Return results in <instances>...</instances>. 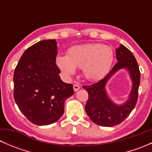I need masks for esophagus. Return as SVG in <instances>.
I'll return each mask as SVG.
<instances>
[{"label":"esophagus","mask_w":152,"mask_h":152,"mask_svg":"<svg viewBox=\"0 0 152 152\" xmlns=\"http://www.w3.org/2000/svg\"><path fill=\"white\" fill-rule=\"evenodd\" d=\"M79 89H80V87H79V85H77V84H75V85H73V90H74L75 92L78 91Z\"/></svg>","instance_id":"obj_1"}]
</instances>
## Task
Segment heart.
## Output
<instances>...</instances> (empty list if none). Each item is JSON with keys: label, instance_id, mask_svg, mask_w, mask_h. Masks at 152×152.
<instances>
[{"label": "heart", "instance_id": "1", "mask_svg": "<svg viewBox=\"0 0 152 152\" xmlns=\"http://www.w3.org/2000/svg\"><path fill=\"white\" fill-rule=\"evenodd\" d=\"M113 61L114 52L111 47L88 43L71 47L67 50V56H57L56 63L66 76L74 75L76 68H82L85 79L97 81L108 73Z\"/></svg>", "mask_w": 152, "mask_h": 152}]
</instances>
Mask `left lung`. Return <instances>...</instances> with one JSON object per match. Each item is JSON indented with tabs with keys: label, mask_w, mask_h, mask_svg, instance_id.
I'll return each instance as SVG.
<instances>
[{
	"label": "left lung",
	"mask_w": 152,
	"mask_h": 152,
	"mask_svg": "<svg viewBox=\"0 0 152 152\" xmlns=\"http://www.w3.org/2000/svg\"><path fill=\"white\" fill-rule=\"evenodd\" d=\"M115 53L118 62L110 73L97 83L83 86L89 96L85 105L86 113L93 123L102 126L118 125L129 115L137 102L140 73L135 57L122 44L116 48ZM121 69H126L129 72L133 86L129 99L121 105H117L108 97L105 85L110 78Z\"/></svg>",
	"instance_id": "left-lung-1"
}]
</instances>
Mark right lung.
Segmentation results:
<instances>
[{
  "label": "right lung",
  "mask_w": 152,
  "mask_h": 152,
  "mask_svg": "<svg viewBox=\"0 0 152 152\" xmlns=\"http://www.w3.org/2000/svg\"><path fill=\"white\" fill-rule=\"evenodd\" d=\"M57 52L55 39L39 41L24 51L14 73L15 102L29 121L38 126L57 121L65 100L74 93L73 85L60 79Z\"/></svg>",
  "instance_id": "add662e5"
}]
</instances>
